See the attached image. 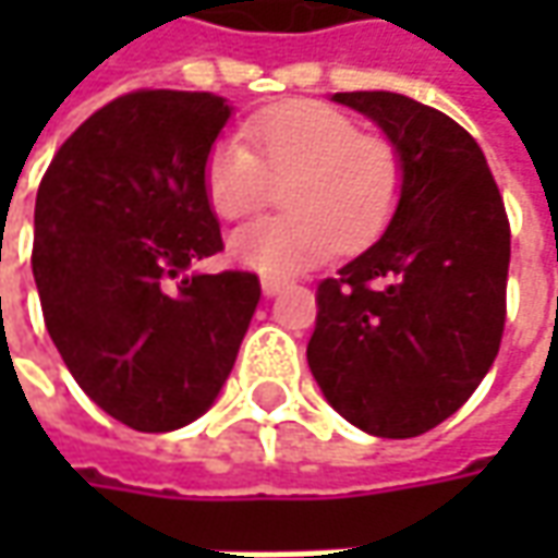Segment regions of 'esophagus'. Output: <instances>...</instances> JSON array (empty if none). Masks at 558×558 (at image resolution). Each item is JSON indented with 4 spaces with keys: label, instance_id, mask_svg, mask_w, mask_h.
Returning a JSON list of instances; mask_svg holds the SVG:
<instances>
[{
    "label": "esophagus",
    "instance_id": "1",
    "mask_svg": "<svg viewBox=\"0 0 558 558\" xmlns=\"http://www.w3.org/2000/svg\"><path fill=\"white\" fill-rule=\"evenodd\" d=\"M260 289H264L267 298H276L279 291L286 289V279H279V276H264V279H260Z\"/></svg>",
    "mask_w": 558,
    "mask_h": 558
}]
</instances>
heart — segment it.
I'll return each instance as SVG.
<instances>
[{
	"mask_svg": "<svg viewBox=\"0 0 558 558\" xmlns=\"http://www.w3.org/2000/svg\"><path fill=\"white\" fill-rule=\"evenodd\" d=\"M239 140L217 142L204 158L202 185L223 220L257 214L282 183L289 214L232 232L229 257L267 276H291L335 251L373 245L391 223L403 163L381 136L360 133L354 120L319 101H282L254 114Z\"/></svg>",
	"mask_w": 558,
	"mask_h": 558,
	"instance_id": "1",
	"label": "heart"
}]
</instances>
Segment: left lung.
I'll use <instances>...</instances> for the list:
<instances>
[{"label":"left lung","instance_id":"1","mask_svg":"<svg viewBox=\"0 0 558 558\" xmlns=\"http://www.w3.org/2000/svg\"><path fill=\"white\" fill-rule=\"evenodd\" d=\"M403 163L373 247L316 289L307 363L323 397L375 438H416L482 385L506 323L509 220L478 142L400 93H335Z\"/></svg>","mask_w":558,"mask_h":558}]
</instances>
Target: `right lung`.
Instances as JSON below:
<instances>
[{"label":"right lung","instance_id":"obj_1","mask_svg":"<svg viewBox=\"0 0 558 558\" xmlns=\"http://www.w3.org/2000/svg\"><path fill=\"white\" fill-rule=\"evenodd\" d=\"M232 105L140 89L58 148L33 214V279L76 385L136 432L207 413L260 301L254 272H192L223 251L202 170Z\"/></svg>","mask_w":558,"mask_h":558}]
</instances>
